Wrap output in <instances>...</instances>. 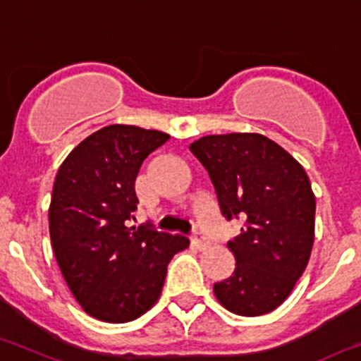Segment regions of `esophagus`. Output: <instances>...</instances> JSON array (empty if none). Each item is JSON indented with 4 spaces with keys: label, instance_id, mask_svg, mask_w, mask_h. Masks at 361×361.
I'll use <instances>...</instances> for the list:
<instances>
[{
    "label": "esophagus",
    "instance_id": "esophagus-1",
    "mask_svg": "<svg viewBox=\"0 0 361 361\" xmlns=\"http://www.w3.org/2000/svg\"><path fill=\"white\" fill-rule=\"evenodd\" d=\"M191 241H193V245L200 250H204L207 245H209V240H207L200 231H195L193 236H191Z\"/></svg>",
    "mask_w": 361,
    "mask_h": 361
}]
</instances>
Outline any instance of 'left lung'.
<instances>
[{
  "label": "left lung",
  "mask_w": 361,
  "mask_h": 361,
  "mask_svg": "<svg viewBox=\"0 0 361 361\" xmlns=\"http://www.w3.org/2000/svg\"><path fill=\"white\" fill-rule=\"evenodd\" d=\"M211 177L221 214L241 220L227 243L236 267L214 283L218 302L241 317L270 313L292 293L315 240V195L304 168L261 134L204 135L190 145Z\"/></svg>",
  "instance_id": "left-lung-1"
}]
</instances>
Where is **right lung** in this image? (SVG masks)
I'll return each mask as SVG.
<instances>
[{
    "label": "right lung",
    "mask_w": 361,
    "mask_h": 361,
    "mask_svg": "<svg viewBox=\"0 0 361 361\" xmlns=\"http://www.w3.org/2000/svg\"><path fill=\"white\" fill-rule=\"evenodd\" d=\"M168 140L164 132L109 125L73 148L55 177L48 211L53 252L78 304L104 322L147 313L171 257L190 245L150 226L127 227L141 164Z\"/></svg>",
    "instance_id": "1"
}]
</instances>
